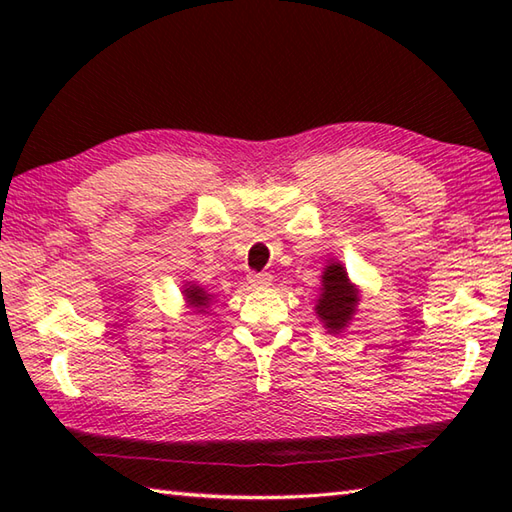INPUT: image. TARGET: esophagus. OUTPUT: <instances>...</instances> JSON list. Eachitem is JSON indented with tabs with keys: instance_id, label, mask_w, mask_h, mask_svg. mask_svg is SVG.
Masks as SVG:
<instances>
[{
	"instance_id": "obj_1",
	"label": "esophagus",
	"mask_w": 512,
	"mask_h": 512,
	"mask_svg": "<svg viewBox=\"0 0 512 512\" xmlns=\"http://www.w3.org/2000/svg\"><path fill=\"white\" fill-rule=\"evenodd\" d=\"M270 275H266V273H250L248 275V284L250 286H255V288H264V286H270Z\"/></svg>"
}]
</instances>
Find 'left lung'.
<instances>
[{
	"mask_svg": "<svg viewBox=\"0 0 512 512\" xmlns=\"http://www.w3.org/2000/svg\"><path fill=\"white\" fill-rule=\"evenodd\" d=\"M319 299L314 312L328 334H343L354 319L361 301V288L347 277L345 266L339 259H328L321 275Z\"/></svg>",
	"mask_w": 512,
	"mask_h": 512,
	"instance_id": "8db88e82",
	"label": "left lung"
}]
</instances>
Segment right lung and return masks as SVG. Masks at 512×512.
Segmentation results:
<instances>
[{
	"label": "right lung",
	"mask_w": 512,
	"mask_h": 512,
	"mask_svg": "<svg viewBox=\"0 0 512 512\" xmlns=\"http://www.w3.org/2000/svg\"><path fill=\"white\" fill-rule=\"evenodd\" d=\"M182 299H184V306L191 308L193 312H206L211 308V303L215 299V295H211L209 290H206L204 286H200L198 281H184L182 286Z\"/></svg>",
	"instance_id": "obj_1"
}]
</instances>
